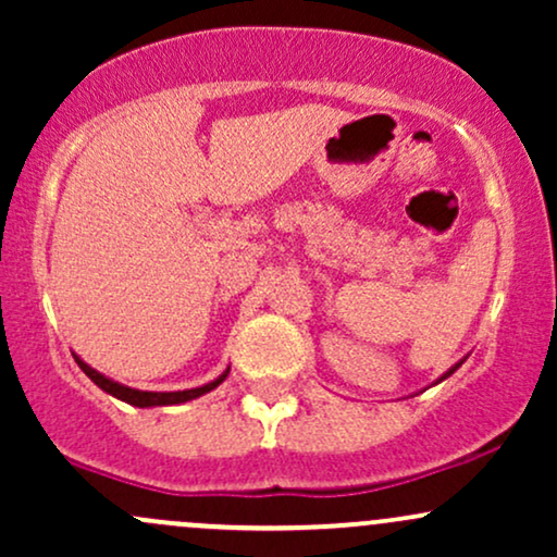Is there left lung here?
<instances>
[{
    "instance_id": "8db88e82",
    "label": "left lung",
    "mask_w": 557,
    "mask_h": 557,
    "mask_svg": "<svg viewBox=\"0 0 557 557\" xmlns=\"http://www.w3.org/2000/svg\"><path fill=\"white\" fill-rule=\"evenodd\" d=\"M458 367H461V363H456V367H453V369H450V372H447V374H445V376H450V374H453V372H456V369H458ZM445 376H443V380H445Z\"/></svg>"
}]
</instances>
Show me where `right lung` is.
<instances>
[{"label":"right lung","mask_w":557,"mask_h":557,"mask_svg":"<svg viewBox=\"0 0 557 557\" xmlns=\"http://www.w3.org/2000/svg\"><path fill=\"white\" fill-rule=\"evenodd\" d=\"M75 361H78V367L83 369V372L91 376V382H96V385L104 389V393H110V395H114V398L131 403V406H138V408H149V406H175V403L194 400V398H198V395H203V393H209V389H214L216 385H220V382H225V376H227V372H230V369H227V372L222 374L220 380L209 382V385H203V387L181 389V393H144V389H133V387L117 385V382L107 380L104 374H99V372H96V369L88 367V363H83V361L78 359V356H75Z\"/></svg>","instance_id":"obj_1"}]
</instances>
